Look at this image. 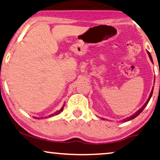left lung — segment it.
Listing matches in <instances>:
<instances>
[{
    "instance_id": "1",
    "label": "left lung",
    "mask_w": 160,
    "mask_h": 160,
    "mask_svg": "<svg viewBox=\"0 0 160 160\" xmlns=\"http://www.w3.org/2000/svg\"><path fill=\"white\" fill-rule=\"evenodd\" d=\"M148 52V54H149V58H150V59H151V61L152 62H153V60H152V56H151V54H150V53L149 52ZM159 75H160V71H159ZM152 93H153V90H152V92H151V93H150V95H149V98H148V100H147V101L146 102V103H145L144 106H143L142 107V108L141 109H139V111H138L137 112H136V113H134V114H133L132 116H129V117H128V118H125V119H123V121H130V120H132V119H133L134 118H136L137 117V116H139L140 113H142V111L144 110V108L145 107L147 106V105L148 104V103H149V100H150V98H151V97H152Z\"/></svg>"
}]
</instances>
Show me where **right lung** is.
Here are the masks:
<instances>
[{
    "label": "right lung",
    "instance_id": "right-lung-1",
    "mask_svg": "<svg viewBox=\"0 0 160 160\" xmlns=\"http://www.w3.org/2000/svg\"><path fill=\"white\" fill-rule=\"evenodd\" d=\"M65 104H64V105H63V106H62V108L60 109V110L57 111V112H55V113H54V114H52V115H50V116H49V117H51V116H52L57 115V114H59V113H60V112H62V111H63V108H64V106H65ZM34 118H35V117H34ZM38 118V119H39V118Z\"/></svg>",
    "mask_w": 160,
    "mask_h": 160
}]
</instances>
